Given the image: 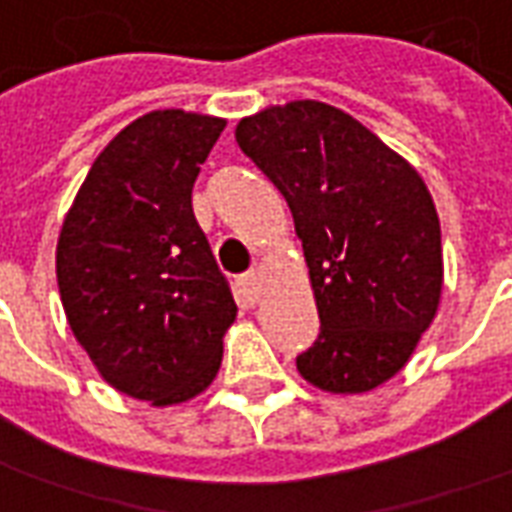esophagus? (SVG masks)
<instances>
[{"mask_svg":"<svg viewBox=\"0 0 512 512\" xmlns=\"http://www.w3.org/2000/svg\"><path fill=\"white\" fill-rule=\"evenodd\" d=\"M240 283H242V289H245V292L256 297V294H259V289H261V272L259 270L245 272V275L240 278Z\"/></svg>","mask_w":512,"mask_h":512,"instance_id":"1","label":"esophagus"}]
</instances>
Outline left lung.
<instances>
[{
	"label": "left lung",
	"instance_id": "1",
	"mask_svg": "<svg viewBox=\"0 0 512 512\" xmlns=\"http://www.w3.org/2000/svg\"><path fill=\"white\" fill-rule=\"evenodd\" d=\"M237 144L281 190L311 272L322 330L297 371L330 393L374 390L404 368L442 294V231L425 182L319 100L242 119Z\"/></svg>",
	"mask_w": 512,
	"mask_h": 512
}]
</instances>
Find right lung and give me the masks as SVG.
Instances as JSON below:
<instances>
[{
  "label": "right lung",
  "instance_id": "obj_1",
  "mask_svg": "<svg viewBox=\"0 0 512 512\" xmlns=\"http://www.w3.org/2000/svg\"><path fill=\"white\" fill-rule=\"evenodd\" d=\"M226 122L152 111L92 163L57 245L67 322L100 376L155 406L215 379L237 316L190 193Z\"/></svg>",
  "mask_w": 512,
  "mask_h": 512
}]
</instances>
